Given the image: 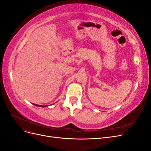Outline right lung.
Returning <instances> with one entry per match:
<instances>
[{"instance_id": "right-lung-1", "label": "right lung", "mask_w": 151, "mask_h": 151, "mask_svg": "<svg viewBox=\"0 0 151 151\" xmlns=\"http://www.w3.org/2000/svg\"><path fill=\"white\" fill-rule=\"evenodd\" d=\"M34 105H35V106H39V107H46L47 106H42V105H38V104H33Z\"/></svg>"}]
</instances>
